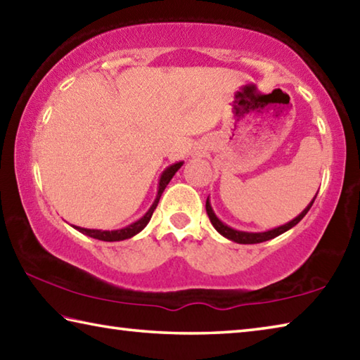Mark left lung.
Returning <instances> with one entry per match:
<instances>
[{
    "label": "left lung",
    "mask_w": 360,
    "mask_h": 360,
    "mask_svg": "<svg viewBox=\"0 0 360 360\" xmlns=\"http://www.w3.org/2000/svg\"><path fill=\"white\" fill-rule=\"evenodd\" d=\"M318 195V193H316ZM316 198V197H315ZM315 198H313L310 201V205L307 206L302 212H300L296 219H292L291 221H288V224H285L282 226H277L274 228V230H269V231H264V233H247V231H238V230H233L231 226L225 225L224 221L219 220L217 215L214 214L212 207H211V202H209V198L206 200V212L209 215V220H211L212 226L217 230L221 236L233 240V243H238V244H259V243H264V240H269V239H274L280 236V234L288 231L290 228L296 226L300 220H302L305 217V214L310 211V207L313 205V201H315Z\"/></svg>",
    "instance_id": "left-lung-1"
}]
</instances>
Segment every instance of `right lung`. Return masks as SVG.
<instances>
[{"mask_svg": "<svg viewBox=\"0 0 360 360\" xmlns=\"http://www.w3.org/2000/svg\"><path fill=\"white\" fill-rule=\"evenodd\" d=\"M182 163L184 162H178V163H173L172 167H168L165 172L162 173L160 176V181H159V191H158V197H155L153 206L149 207V211L143 215L141 219H139L134 224H130L126 228H121V230H115V231H102V230H89V228H82V226H74L75 230H78L83 234H86L89 238H94V239H99V240H107V243H115V240H124V239H129L135 236L136 233H140L143 228L148 225V221L151 220L153 217V212L154 209L158 207L159 205V200L162 197L163 191H165V187L168 186V182L172 181V178L174 176V173L178 172V169L182 167Z\"/></svg>", "mask_w": 360, "mask_h": 360, "instance_id": "right-lung-1", "label": "right lung"}]
</instances>
